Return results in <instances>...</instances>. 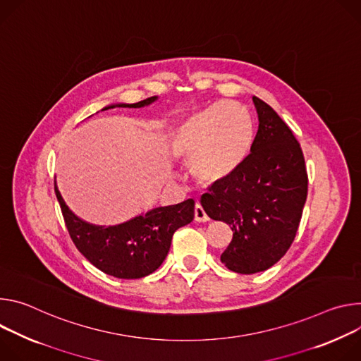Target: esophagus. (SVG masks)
<instances>
[{
  "label": "esophagus",
  "mask_w": 361,
  "mask_h": 361,
  "mask_svg": "<svg viewBox=\"0 0 361 361\" xmlns=\"http://www.w3.org/2000/svg\"><path fill=\"white\" fill-rule=\"evenodd\" d=\"M195 221L196 222H207V221H209V216L207 215L205 209L202 208V205L199 204V202H196V205H195Z\"/></svg>",
  "instance_id": "34e87169"
}]
</instances>
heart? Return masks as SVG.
I'll return each instance as SVG.
<instances>
[{
  "label": "heart",
  "instance_id": "b5f03b06",
  "mask_svg": "<svg viewBox=\"0 0 361 361\" xmlns=\"http://www.w3.org/2000/svg\"><path fill=\"white\" fill-rule=\"evenodd\" d=\"M254 120L236 102H218L185 117L169 135L171 152L189 159L190 173L218 183L236 172L254 143Z\"/></svg>",
  "mask_w": 361,
  "mask_h": 361
}]
</instances>
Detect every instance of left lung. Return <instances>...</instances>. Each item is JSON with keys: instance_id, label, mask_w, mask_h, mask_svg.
<instances>
[{"instance_id": "obj_1", "label": "left lung", "mask_w": 361, "mask_h": 361, "mask_svg": "<svg viewBox=\"0 0 361 361\" xmlns=\"http://www.w3.org/2000/svg\"><path fill=\"white\" fill-rule=\"evenodd\" d=\"M258 132L245 162L211 185L201 205L232 229L221 261L238 274L271 268L291 247L307 199L308 176L300 143L276 111L252 97Z\"/></svg>"}]
</instances>
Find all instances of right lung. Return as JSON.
I'll return each mask as SVG.
<instances>
[{
  "label": "right lung",
  "mask_w": 361,
  "mask_h": 361,
  "mask_svg": "<svg viewBox=\"0 0 361 361\" xmlns=\"http://www.w3.org/2000/svg\"><path fill=\"white\" fill-rule=\"evenodd\" d=\"M156 99L153 96L133 104H111L103 110L143 107ZM54 190L75 248L96 268L122 279L143 278L156 271L169 252L175 231L192 222L195 212V201L186 199L180 204L154 208L125 224L106 228L75 216L66 205L56 182Z\"/></svg>",
  "instance_id": "1"
}]
</instances>
